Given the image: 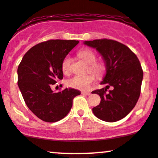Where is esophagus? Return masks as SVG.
<instances>
[{
	"instance_id": "34e87169",
	"label": "esophagus",
	"mask_w": 158,
	"mask_h": 158,
	"mask_svg": "<svg viewBox=\"0 0 158 158\" xmlns=\"http://www.w3.org/2000/svg\"><path fill=\"white\" fill-rule=\"evenodd\" d=\"M81 94H84V95H90V92L82 91V92H81Z\"/></svg>"
}]
</instances>
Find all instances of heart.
Instances as JSON below:
<instances>
[{
  "label": "heart",
  "instance_id": "obj_1",
  "mask_svg": "<svg viewBox=\"0 0 158 158\" xmlns=\"http://www.w3.org/2000/svg\"><path fill=\"white\" fill-rule=\"evenodd\" d=\"M79 56L85 62L89 64V70L97 77H102L106 72V66L102 62H97V56L89 49H84L79 52ZM71 59L69 56H66L61 62V69L64 73H70ZM95 78L91 73L86 75H76L69 79L67 84L70 88L81 90H87L94 83Z\"/></svg>",
  "mask_w": 158,
  "mask_h": 158
}]
</instances>
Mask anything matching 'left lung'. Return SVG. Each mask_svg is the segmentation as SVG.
I'll return each instance as SVG.
<instances>
[{
	"label": "left lung",
	"mask_w": 158,
	"mask_h": 158,
	"mask_svg": "<svg viewBox=\"0 0 158 158\" xmlns=\"http://www.w3.org/2000/svg\"><path fill=\"white\" fill-rule=\"evenodd\" d=\"M84 44L101 54L106 67L101 82L106 87L92 92L101 98L99 106L92 109L93 113L106 122L124 118L135 108L140 94L143 71L138 58L128 47L114 40L96 39ZM110 86L112 90L108 92Z\"/></svg>",
	"instance_id": "left-lung-1"
}]
</instances>
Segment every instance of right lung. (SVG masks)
<instances>
[{"mask_svg":"<svg viewBox=\"0 0 158 158\" xmlns=\"http://www.w3.org/2000/svg\"><path fill=\"white\" fill-rule=\"evenodd\" d=\"M79 41L48 40L30 48L18 68V85L27 107L44 122L66 117L73 99L81 92L65 88L55 93L51 86L63 79L61 62Z\"/></svg>","mask_w":158,"mask_h":158,"instance_id":"right-lung-1","label":"right lung"}]
</instances>
